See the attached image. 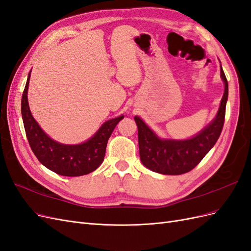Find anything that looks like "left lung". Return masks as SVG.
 Segmentation results:
<instances>
[{
  "label": "left lung",
  "instance_id": "left-lung-1",
  "mask_svg": "<svg viewBox=\"0 0 251 251\" xmlns=\"http://www.w3.org/2000/svg\"><path fill=\"white\" fill-rule=\"evenodd\" d=\"M220 72L224 82V94L217 115L192 138L183 140L159 138L140 117H134L138 127L140 160L146 168L163 175L185 174L198 165L215 146L222 132L228 98V82L222 66H220Z\"/></svg>",
  "mask_w": 251,
  "mask_h": 251
}]
</instances>
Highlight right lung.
I'll use <instances>...</instances> for the list:
<instances>
[{
    "label": "right lung",
    "instance_id": "right-lung-1",
    "mask_svg": "<svg viewBox=\"0 0 251 251\" xmlns=\"http://www.w3.org/2000/svg\"><path fill=\"white\" fill-rule=\"evenodd\" d=\"M30 73L22 96V117L29 146L39 161L50 171L67 177H77L95 171L104 158L105 148L114 128L124 115L110 119L92 137L79 144H64L51 139L33 118L28 103Z\"/></svg>",
    "mask_w": 251,
    "mask_h": 251
}]
</instances>
